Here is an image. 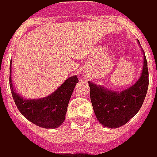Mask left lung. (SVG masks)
I'll use <instances>...</instances> for the list:
<instances>
[{
    "instance_id": "left-lung-1",
    "label": "left lung",
    "mask_w": 157,
    "mask_h": 157,
    "mask_svg": "<svg viewBox=\"0 0 157 157\" xmlns=\"http://www.w3.org/2000/svg\"><path fill=\"white\" fill-rule=\"evenodd\" d=\"M138 43L140 44L139 40ZM88 83L91 104L98 122L111 129L121 127L138 112L147 94L149 71L145 54L141 76L133 86L126 90L112 91L90 81Z\"/></svg>"
}]
</instances>
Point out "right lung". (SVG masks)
Returning <instances> with one entry per match:
<instances>
[{
  "label": "right lung",
  "mask_w": 157,
  "mask_h": 157,
  "mask_svg": "<svg viewBox=\"0 0 157 157\" xmlns=\"http://www.w3.org/2000/svg\"><path fill=\"white\" fill-rule=\"evenodd\" d=\"M12 59L10 61L9 86L14 103L19 111L27 120L45 129H55L63 124L66 118L68 103L72 91L78 82V77L68 78L56 91L39 99L23 98L15 91L12 83Z\"/></svg>",
  "instance_id": "right-lung-1"
}]
</instances>
